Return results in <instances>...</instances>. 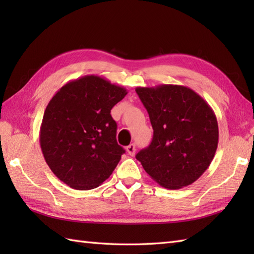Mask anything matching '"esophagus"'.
<instances>
[{"label": "esophagus", "instance_id": "34e87169", "mask_svg": "<svg viewBox=\"0 0 254 254\" xmlns=\"http://www.w3.org/2000/svg\"><path fill=\"white\" fill-rule=\"evenodd\" d=\"M135 150H136L135 144H130V145H128V146H127V154L130 155V156L135 155Z\"/></svg>", "mask_w": 254, "mask_h": 254}]
</instances>
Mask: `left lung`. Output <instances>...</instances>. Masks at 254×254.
Listing matches in <instances>:
<instances>
[{"label":"left lung","mask_w":254,"mask_h":254,"mask_svg":"<svg viewBox=\"0 0 254 254\" xmlns=\"http://www.w3.org/2000/svg\"><path fill=\"white\" fill-rule=\"evenodd\" d=\"M154 136L135 156L159 186L176 190L190 186L206 170L218 145L212 108L191 88L180 85L137 87Z\"/></svg>","instance_id":"left-lung-1"}]
</instances>
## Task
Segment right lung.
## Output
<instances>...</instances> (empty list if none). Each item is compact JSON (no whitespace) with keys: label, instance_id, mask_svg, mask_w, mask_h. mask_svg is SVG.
<instances>
[{"label":"right lung","instance_id":"obj_1","mask_svg":"<svg viewBox=\"0 0 254 254\" xmlns=\"http://www.w3.org/2000/svg\"><path fill=\"white\" fill-rule=\"evenodd\" d=\"M127 91L97 75L71 80L48 104L39 141L46 163L75 190L99 187L115 170L124 149L117 143L110 112Z\"/></svg>","mask_w":254,"mask_h":254}]
</instances>
